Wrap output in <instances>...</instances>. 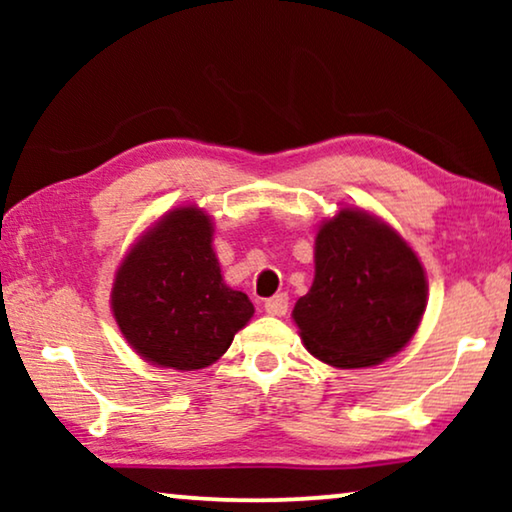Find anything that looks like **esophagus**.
<instances>
[{"instance_id": "esophagus-1", "label": "esophagus", "mask_w": 512, "mask_h": 512, "mask_svg": "<svg viewBox=\"0 0 512 512\" xmlns=\"http://www.w3.org/2000/svg\"><path fill=\"white\" fill-rule=\"evenodd\" d=\"M286 310H289V296L286 293H277V296L265 300V312L272 314V317H282Z\"/></svg>"}]
</instances>
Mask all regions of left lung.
<instances>
[{
  "instance_id": "left-lung-1",
  "label": "left lung",
  "mask_w": 512,
  "mask_h": 512,
  "mask_svg": "<svg viewBox=\"0 0 512 512\" xmlns=\"http://www.w3.org/2000/svg\"><path fill=\"white\" fill-rule=\"evenodd\" d=\"M312 289L293 307L307 352L335 368H366L408 345L426 307V277L401 235L340 209L317 233Z\"/></svg>"
}]
</instances>
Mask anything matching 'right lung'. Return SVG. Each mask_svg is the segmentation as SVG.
Segmentation results:
<instances>
[{
  "mask_svg": "<svg viewBox=\"0 0 512 512\" xmlns=\"http://www.w3.org/2000/svg\"><path fill=\"white\" fill-rule=\"evenodd\" d=\"M111 307L137 354L174 370L207 368L254 314L247 293L223 284L212 223L195 207L174 209L132 247Z\"/></svg>",
  "mask_w": 512,
  "mask_h": 512,
  "instance_id": "obj_1",
  "label": "right lung"
}]
</instances>
